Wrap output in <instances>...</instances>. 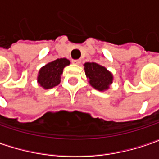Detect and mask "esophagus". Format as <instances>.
Instances as JSON below:
<instances>
[{"instance_id":"34e87169","label":"esophagus","mask_w":159,"mask_h":159,"mask_svg":"<svg viewBox=\"0 0 159 159\" xmlns=\"http://www.w3.org/2000/svg\"><path fill=\"white\" fill-rule=\"evenodd\" d=\"M72 63L75 64H80L81 63V61L80 59H76V60H72Z\"/></svg>"}]
</instances>
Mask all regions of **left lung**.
<instances>
[{
	"label": "left lung",
	"instance_id": "left-lung-1",
	"mask_svg": "<svg viewBox=\"0 0 159 159\" xmlns=\"http://www.w3.org/2000/svg\"><path fill=\"white\" fill-rule=\"evenodd\" d=\"M86 76L89 84L98 91H104L112 83L113 76L105 67L96 63H86L84 64Z\"/></svg>",
	"mask_w": 159,
	"mask_h": 159
}]
</instances>
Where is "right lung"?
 Wrapping results in <instances>:
<instances>
[{
    "label": "right lung",
    "instance_id": "right-lung-1",
    "mask_svg": "<svg viewBox=\"0 0 159 159\" xmlns=\"http://www.w3.org/2000/svg\"><path fill=\"white\" fill-rule=\"evenodd\" d=\"M69 64L70 61L68 59L58 58L41 67L37 78L40 87L44 89H49L57 86L61 81V75L64 68Z\"/></svg>",
    "mask_w": 159,
    "mask_h": 159
}]
</instances>
